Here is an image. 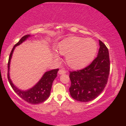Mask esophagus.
Returning <instances> with one entry per match:
<instances>
[{
	"instance_id": "obj_1",
	"label": "esophagus",
	"mask_w": 126,
	"mask_h": 126,
	"mask_svg": "<svg viewBox=\"0 0 126 126\" xmlns=\"http://www.w3.org/2000/svg\"><path fill=\"white\" fill-rule=\"evenodd\" d=\"M58 73L59 75H63V74H65V73H66V70H63V69H60V70H59Z\"/></svg>"
}]
</instances>
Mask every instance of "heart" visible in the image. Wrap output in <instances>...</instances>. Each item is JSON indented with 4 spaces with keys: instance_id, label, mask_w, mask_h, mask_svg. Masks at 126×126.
Masks as SVG:
<instances>
[{
    "instance_id": "obj_1",
    "label": "heart",
    "mask_w": 126,
    "mask_h": 126,
    "mask_svg": "<svg viewBox=\"0 0 126 126\" xmlns=\"http://www.w3.org/2000/svg\"><path fill=\"white\" fill-rule=\"evenodd\" d=\"M98 50L94 40L82 37H70L65 39L58 45L57 50L60 54L66 56V63L72 69L85 67L92 62ZM56 60L59 56L54 54Z\"/></svg>"
}]
</instances>
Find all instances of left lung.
Instances as JSON below:
<instances>
[{
	"label": "left lung",
	"instance_id": "8db88e82",
	"mask_svg": "<svg viewBox=\"0 0 126 126\" xmlns=\"http://www.w3.org/2000/svg\"><path fill=\"white\" fill-rule=\"evenodd\" d=\"M99 44L98 56L89 66L82 70L70 72L69 92L75 100L83 102L93 100L106 86L110 68L109 52L100 40Z\"/></svg>",
	"mask_w": 126,
	"mask_h": 126
}]
</instances>
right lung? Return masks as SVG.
<instances>
[{"instance_id": "obj_1", "label": "right lung", "mask_w": 126, "mask_h": 126, "mask_svg": "<svg viewBox=\"0 0 126 126\" xmlns=\"http://www.w3.org/2000/svg\"><path fill=\"white\" fill-rule=\"evenodd\" d=\"M31 37L30 34L24 35L22 37L21 40L16 43L14 47H13L12 51L11 52L9 57L8 63V79L9 82L11 87L14 89L16 93L24 101L32 104H38L41 102H43L49 97L51 92V86L53 82L54 81L55 78L57 77V72L59 71V69H53L45 72L44 74L43 75L40 80L34 85L33 87L26 91H23L19 89L18 87L15 86L11 80L9 76V69H10V63L11 60L12 59V56L14 53V50L16 46H19L23 42H24Z\"/></svg>"}]
</instances>
